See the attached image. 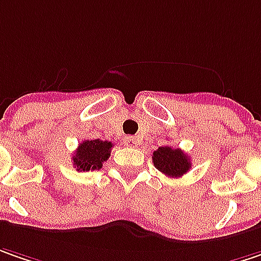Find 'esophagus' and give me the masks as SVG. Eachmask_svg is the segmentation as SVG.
I'll use <instances>...</instances> for the list:
<instances>
[{
    "label": "esophagus",
    "instance_id": "34e87169",
    "mask_svg": "<svg viewBox=\"0 0 261 261\" xmlns=\"http://www.w3.org/2000/svg\"><path fill=\"white\" fill-rule=\"evenodd\" d=\"M125 145L128 146V147H137L139 145V140H137V137H134V136H128V137H125Z\"/></svg>",
    "mask_w": 261,
    "mask_h": 261
}]
</instances>
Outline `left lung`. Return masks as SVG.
<instances>
[{"mask_svg":"<svg viewBox=\"0 0 261 261\" xmlns=\"http://www.w3.org/2000/svg\"><path fill=\"white\" fill-rule=\"evenodd\" d=\"M153 165L168 177H181L191 168V158L181 150L171 146H161L152 155Z\"/></svg>","mask_w":261,"mask_h":261,"instance_id":"obj_1","label":"left lung"}]
</instances>
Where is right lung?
Returning <instances> with one entry per match:
<instances>
[{"mask_svg":"<svg viewBox=\"0 0 261 261\" xmlns=\"http://www.w3.org/2000/svg\"><path fill=\"white\" fill-rule=\"evenodd\" d=\"M112 143L108 140H84L80 143L78 149L72 155V161L76 171H90V170H100L103 162L108 161L111 156Z\"/></svg>","mask_w":261,"mask_h":261,"instance_id":"add662e5","label":"right lung"}]
</instances>
